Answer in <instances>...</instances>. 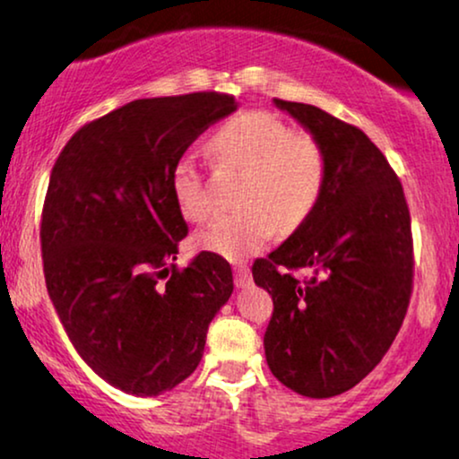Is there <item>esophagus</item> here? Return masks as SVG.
I'll return each instance as SVG.
<instances>
[{
    "label": "esophagus",
    "mask_w": 459,
    "mask_h": 459,
    "mask_svg": "<svg viewBox=\"0 0 459 459\" xmlns=\"http://www.w3.org/2000/svg\"><path fill=\"white\" fill-rule=\"evenodd\" d=\"M235 284L239 289H244L250 284V270L246 265H235Z\"/></svg>",
    "instance_id": "esophagus-1"
}]
</instances>
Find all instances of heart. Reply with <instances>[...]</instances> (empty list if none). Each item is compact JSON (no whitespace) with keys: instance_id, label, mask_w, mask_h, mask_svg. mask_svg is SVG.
<instances>
[{"instance_id":"heart-1","label":"heart","mask_w":459,"mask_h":459,"mask_svg":"<svg viewBox=\"0 0 459 459\" xmlns=\"http://www.w3.org/2000/svg\"><path fill=\"white\" fill-rule=\"evenodd\" d=\"M212 152L224 168L241 170L235 204L239 212L215 218L196 235L200 250L237 261L270 244L276 226L291 233L319 204L325 186V152L313 135L293 134L270 112L237 114L212 135ZM172 194L187 220L212 212L207 178L194 157L172 168Z\"/></svg>"}]
</instances>
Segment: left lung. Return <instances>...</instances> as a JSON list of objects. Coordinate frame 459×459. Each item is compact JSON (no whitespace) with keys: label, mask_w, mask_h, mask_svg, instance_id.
<instances>
[{"label":"left lung","mask_w":459,"mask_h":459,"mask_svg":"<svg viewBox=\"0 0 459 459\" xmlns=\"http://www.w3.org/2000/svg\"><path fill=\"white\" fill-rule=\"evenodd\" d=\"M325 152L319 204L289 239L252 265L273 299L265 358L278 382L325 399L376 368L412 293V233L403 187L354 125L307 103L273 99ZM293 269L309 273L299 281Z\"/></svg>","instance_id":"obj_1"}]
</instances>
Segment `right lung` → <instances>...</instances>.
<instances>
[{"label": "right lung", "mask_w": 459, "mask_h": 459, "mask_svg": "<svg viewBox=\"0 0 459 459\" xmlns=\"http://www.w3.org/2000/svg\"><path fill=\"white\" fill-rule=\"evenodd\" d=\"M235 97L138 99L83 125L51 170L40 246L68 339L118 391L157 397L194 373L233 293L229 261L200 252L177 270L187 224L172 168Z\"/></svg>", "instance_id": "1"}]
</instances>
